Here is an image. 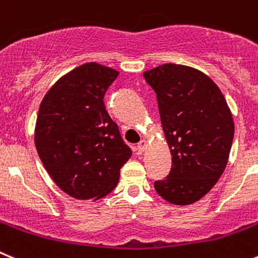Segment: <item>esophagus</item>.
I'll use <instances>...</instances> for the list:
<instances>
[{"label":"esophagus","mask_w":258,"mask_h":258,"mask_svg":"<svg viewBox=\"0 0 258 258\" xmlns=\"http://www.w3.org/2000/svg\"><path fill=\"white\" fill-rule=\"evenodd\" d=\"M146 147H147V142L146 141L139 142V143H138V152H139V153H143L144 149H146Z\"/></svg>","instance_id":"1"}]
</instances>
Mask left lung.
<instances>
[{
    "mask_svg": "<svg viewBox=\"0 0 258 258\" xmlns=\"http://www.w3.org/2000/svg\"><path fill=\"white\" fill-rule=\"evenodd\" d=\"M156 91L172 166L157 194L173 205H190L218 182L229 159L234 121L224 95L204 72L182 64L146 71Z\"/></svg>",
    "mask_w": 258,
    "mask_h": 258,
    "instance_id": "left-lung-1",
    "label": "left lung"
}]
</instances>
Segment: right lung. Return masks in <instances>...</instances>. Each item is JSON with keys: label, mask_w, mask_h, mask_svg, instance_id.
<instances>
[{"label": "right lung", "mask_w": 258, "mask_h": 258, "mask_svg": "<svg viewBox=\"0 0 258 258\" xmlns=\"http://www.w3.org/2000/svg\"><path fill=\"white\" fill-rule=\"evenodd\" d=\"M119 76L96 62L70 71L41 100L34 131L36 152L55 185L77 200H99L119 182L132 151L105 107Z\"/></svg>", "instance_id": "right-lung-1"}]
</instances>
